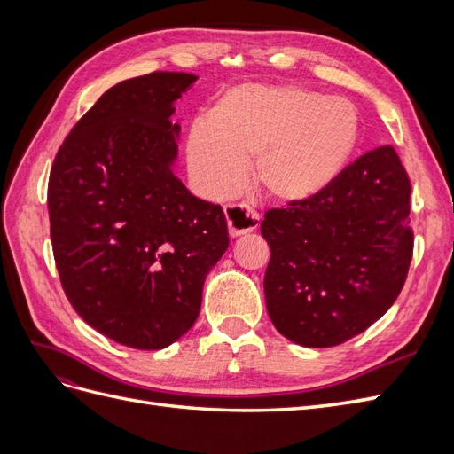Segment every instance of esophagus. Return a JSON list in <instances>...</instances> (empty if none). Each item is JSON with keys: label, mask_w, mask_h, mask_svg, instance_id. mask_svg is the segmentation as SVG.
<instances>
[{"label": "esophagus", "mask_w": 454, "mask_h": 454, "mask_svg": "<svg viewBox=\"0 0 454 454\" xmlns=\"http://www.w3.org/2000/svg\"><path fill=\"white\" fill-rule=\"evenodd\" d=\"M225 217L229 225V235L235 239L259 227V214L248 204H229L225 206Z\"/></svg>", "instance_id": "esophagus-1"}]
</instances>
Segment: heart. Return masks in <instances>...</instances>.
I'll use <instances>...</instances> for the list:
<instances>
[{
	"instance_id": "b5f03b06",
	"label": "heart",
	"mask_w": 454,
	"mask_h": 454,
	"mask_svg": "<svg viewBox=\"0 0 454 454\" xmlns=\"http://www.w3.org/2000/svg\"><path fill=\"white\" fill-rule=\"evenodd\" d=\"M360 142L356 107L295 85L227 90L189 132L187 167L200 193L222 200L254 180L282 204L312 200L345 172Z\"/></svg>"
}]
</instances>
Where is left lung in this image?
<instances>
[{"label": "left lung", "mask_w": 454, "mask_h": 454, "mask_svg": "<svg viewBox=\"0 0 454 454\" xmlns=\"http://www.w3.org/2000/svg\"><path fill=\"white\" fill-rule=\"evenodd\" d=\"M409 195L395 149L380 145L322 195L265 212V303L286 339L337 347L394 305L413 257Z\"/></svg>", "instance_id": "8db88e82"}]
</instances>
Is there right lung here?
Masks as SVG:
<instances>
[{"instance_id": "obj_1", "label": "right lung", "mask_w": 454, "mask_h": 454, "mask_svg": "<svg viewBox=\"0 0 454 454\" xmlns=\"http://www.w3.org/2000/svg\"><path fill=\"white\" fill-rule=\"evenodd\" d=\"M197 75L153 72L106 90L66 136L49 177L54 261L75 312L119 345L187 333L229 246L219 204L174 176V102Z\"/></svg>"}]
</instances>
